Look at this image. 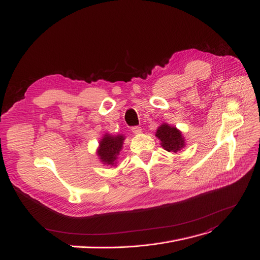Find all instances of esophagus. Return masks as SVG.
Returning a JSON list of instances; mask_svg holds the SVG:
<instances>
[{
  "instance_id": "obj_1",
  "label": "esophagus",
  "mask_w": 260,
  "mask_h": 260,
  "mask_svg": "<svg viewBox=\"0 0 260 260\" xmlns=\"http://www.w3.org/2000/svg\"><path fill=\"white\" fill-rule=\"evenodd\" d=\"M132 132L134 134H139V133H141V127L140 126H133Z\"/></svg>"
}]
</instances>
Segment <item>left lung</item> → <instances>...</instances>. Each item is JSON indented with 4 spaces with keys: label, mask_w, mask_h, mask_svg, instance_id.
<instances>
[{
    "label": "left lung",
    "mask_w": 260,
    "mask_h": 260,
    "mask_svg": "<svg viewBox=\"0 0 260 260\" xmlns=\"http://www.w3.org/2000/svg\"><path fill=\"white\" fill-rule=\"evenodd\" d=\"M155 136L162 141V147L169 152H177L185 146L181 133L177 128L170 126L169 124L161 125L156 131Z\"/></svg>",
    "instance_id": "left-lung-1"
}]
</instances>
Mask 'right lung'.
Wrapping results in <instances>:
<instances>
[{"label": "right lung", "mask_w": 260, "mask_h": 260, "mask_svg": "<svg viewBox=\"0 0 260 260\" xmlns=\"http://www.w3.org/2000/svg\"><path fill=\"white\" fill-rule=\"evenodd\" d=\"M124 137L119 136H111L106 135L102 141H100V148L98 150V155L100 157L102 162L105 164L113 165L114 161L116 160V156L119 155L120 150L123 146Z\"/></svg>", "instance_id": "right-lung-1"}]
</instances>
